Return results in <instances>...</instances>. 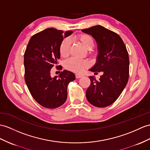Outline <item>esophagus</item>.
<instances>
[{
    "mask_svg": "<svg viewBox=\"0 0 150 150\" xmlns=\"http://www.w3.org/2000/svg\"><path fill=\"white\" fill-rule=\"evenodd\" d=\"M83 75H81V74H76V78H77V79H79V78H81V77H83Z\"/></svg>",
    "mask_w": 150,
    "mask_h": 150,
    "instance_id": "esophagus-1",
    "label": "esophagus"
}]
</instances>
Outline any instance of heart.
<instances>
[{
	"mask_svg": "<svg viewBox=\"0 0 150 150\" xmlns=\"http://www.w3.org/2000/svg\"><path fill=\"white\" fill-rule=\"evenodd\" d=\"M75 39L79 42L86 49L89 50L90 54H94L95 51L92 49L94 46V39L92 35L87 34H79L75 36ZM71 42L65 39L60 43L59 52L62 57H67L70 52ZM90 66V62L86 60H78L74 58H71L65 61V67L69 71L74 72H82L85 69Z\"/></svg>",
	"mask_w": 150,
	"mask_h": 150,
	"instance_id": "obj_1",
	"label": "heart"
}]
</instances>
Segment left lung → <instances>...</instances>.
Segmentation results:
<instances>
[{"instance_id":"left-lung-1","label":"left lung","mask_w":150,"mask_h":150,"mask_svg":"<svg viewBox=\"0 0 150 150\" xmlns=\"http://www.w3.org/2000/svg\"><path fill=\"white\" fill-rule=\"evenodd\" d=\"M82 31L92 35L98 46L97 62L90 71L95 74L103 71L98 80L90 76L91 83L86 97L94 106L106 107L117 100L127 85L129 77V53L120 36L103 26L96 25Z\"/></svg>"}]
</instances>
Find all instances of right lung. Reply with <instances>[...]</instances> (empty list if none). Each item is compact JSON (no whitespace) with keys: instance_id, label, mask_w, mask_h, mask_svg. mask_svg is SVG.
<instances>
[{"instance_id":"obj_1","label":"right lung","mask_w":150,"mask_h":150,"mask_svg":"<svg viewBox=\"0 0 150 150\" xmlns=\"http://www.w3.org/2000/svg\"><path fill=\"white\" fill-rule=\"evenodd\" d=\"M72 31L46 28L30 38L24 54L25 81L29 92L35 101L46 108L54 109L67 100L68 84L75 79L73 72L67 70L61 72L59 78H52L51 70L57 65L60 54L59 46L64 38Z\"/></svg>"}]
</instances>
